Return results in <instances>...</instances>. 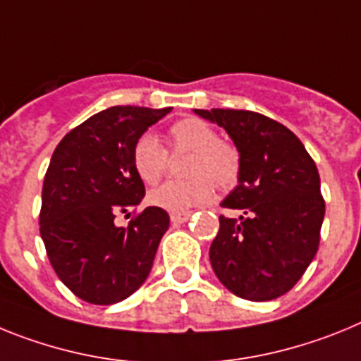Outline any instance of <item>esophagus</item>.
<instances>
[{"label": "esophagus", "mask_w": 361, "mask_h": 361, "mask_svg": "<svg viewBox=\"0 0 361 361\" xmlns=\"http://www.w3.org/2000/svg\"><path fill=\"white\" fill-rule=\"evenodd\" d=\"M189 218H190V212H183V214H171V221L174 225L185 224Z\"/></svg>", "instance_id": "34e87169"}]
</instances>
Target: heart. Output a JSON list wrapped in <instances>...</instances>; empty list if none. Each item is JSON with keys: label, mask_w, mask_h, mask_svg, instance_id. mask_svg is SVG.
I'll use <instances>...</instances> for the list:
<instances>
[{"label": "heart", "mask_w": 361, "mask_h": 361, "mask_svg": "<svg viewBox=\"0 0 361 361\" xmlns=\"http://www.w3.org/2000/svg\"><path fill=\"white\" fill-rule=\"evenodd\" d=\"M169 145L174 152H192L187 163L189 180H171L150 190V205L183 214L211 202L212 183L219 189L234 187L240 176V152L233 143L219 140L216 128L200 118H185L169 128ZM133 165L137 178L154 185L167 171L169 154L154 134L145 133L133 147Z\"/></svg>", "instance_id": "b5f03b06"}]
</instances>
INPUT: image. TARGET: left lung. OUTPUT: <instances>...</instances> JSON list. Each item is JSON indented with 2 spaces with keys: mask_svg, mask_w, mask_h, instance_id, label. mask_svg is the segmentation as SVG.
Segmentation results:
<instances>
[{
  "mask_svg": "<svg viewBox=\"0 0 361 361\" xmlns=\"http://www.w3.org/2000/svg\"><path fill=\"white\" fill-rule=\"evenodd\" d=\"M194 112L218 123L240 152V176L221 202L209 258L218 280L250 302H269L296 285L316 256L325 202L316 163L285 125L250 111Z\"/></svg>",
  "mask_w": 361,
  "mask_h": 361,
  "instance_id": "8db88e82",
  "label": "left lung"
}]
</instances>
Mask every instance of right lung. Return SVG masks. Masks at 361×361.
Here are the masks:
<instances>
[{
  "mask_svg": "<svg viewBox=\"0 0 361 361\" xmlns=\"http://www.w3.org/2000/svg\"><path fill=\"white\" fill-rule=\"evenodd\" d=\"M171 111L111 106L72 128L50 158L39 233L58 278L83 302H121L152 269L171 224L167 212L147 207L128 227H118L114 218L145 196L133 165L134 143Z\"/></svg>",
  "mask_w": 361,
  "mask_h": 361,
  "instance_id": "obj_1",
  "label": "right lung"
}]
</instances>
